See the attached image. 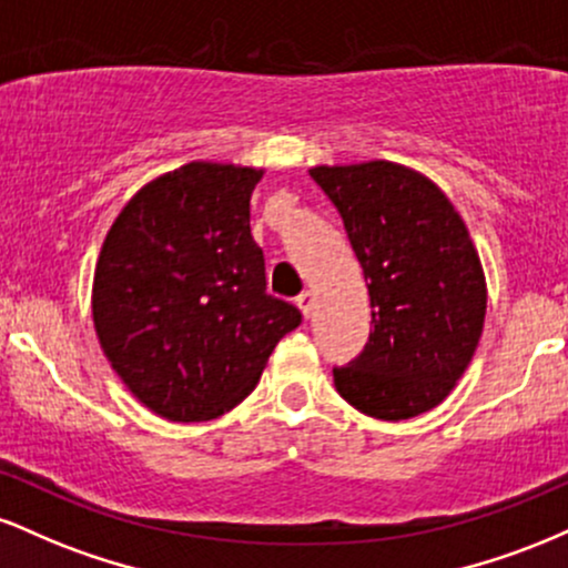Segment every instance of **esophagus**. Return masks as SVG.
Instances as JSON below:
<instances>
[{"mask_svg":"<svg viewBox=\"0 0 568 568\" xmlns=\"http://www.w3.org/2000/svg\"><path fill=\"white\" fill-rule=\"evenodd\" d=\"M296 304H298V310L304 312V317H310V315H312V310H315V293H312V291L298 293Z\"/></svg>","mask_w":568,"mask_h":568,"instance_id":"obj_1","label":"esophagus"}]
</instances>
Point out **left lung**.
Listing matches in <instances>:
<instances>
[{"label":"left lung","instance_id":"8db88e82","mask_svg":"<svg viewBox=\"0 0 568 568\" xmlns=\"http://www.w3.org/2000/svg\"><path fill=\"white\" fill-rule=\"evenodd\" d=\"M334 202L371 296L366 347L334 368L336 393L400 422L435 408L465 374L486 317V280L465 221L425 175L395 162L312 168Z\"/></svg>","mask_w":568,"mask_h":568}]
</instances>
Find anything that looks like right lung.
I'll use <instances>...</instances> for the list:
<instances>
[{
    "mask_svg": "<svg viewBox=\"0 0 568 568\" xmlns=\"http://www.w3.org/2000/svg\"><path fill=\"white\" fill-rule=\"evenodd\" d=\"M253 168L189 162L146 184L103 240L93 321L112 368L171 422L237 406L302 312L266 293Z\"/></svg>",
    "mask_w": 568,
    "mask_h": 568,
    "instance_id": "1",
    "label": "right lung"
}]
</instances>
